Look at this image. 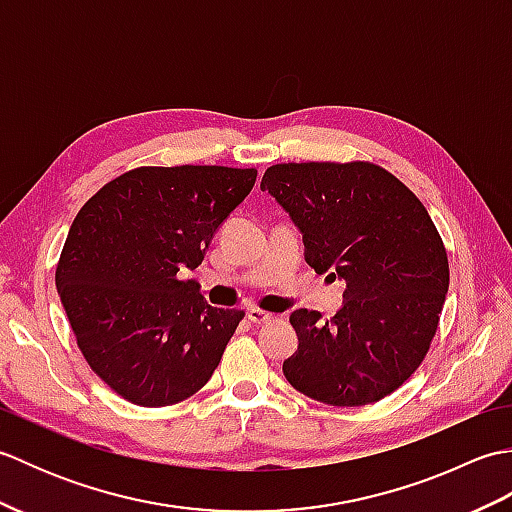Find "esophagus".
Masks as SVG:
<instances>
[{"label":"esophagus","mask_w":512,"mask_h":512,"mask_svg":"<svg viewBox=\"0 0 512 512\" xmlns=\"http://www.w3.org/2000/svg\"><path fill=\"white\" fill-rule=\"evenodd\" d=\"M275 319H277V314H270V312L257 310V308L248 310V321H250V323H255V325H266V323L275 321Z\"/></svg>","instance_id":"1"}]
</instances>
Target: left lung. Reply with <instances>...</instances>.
<instances>
[{"mask_svg": "<svg viewBox=\"0 0 512 512\" xmlns=\"http://www.w3.org/2000/svg\"><path fill=\"white\" fill-rule=\"evenodd\" d=\"M268 191L303 235L319 275L345 281L330 321L295 310L284 376L301 394L361 407L396 391L429 352L449 290V259L422 202L372 162L268 167Z\"/></svg>", "mask_w": 512, "mask_h": 512, "instance_id": "obj_1", "label": "left lung"}]
</instances>
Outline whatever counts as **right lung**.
<instances>
[{"instance_id": "obj_1", "label": "right lung", "mask_w": 512, "mask_h": 512, "mask_svg": "<svg viewBox=\"0 0 512 512\" xmlns=\"http://www.w3.org/2000/svg\"><path fill=\"white\" fill-rule=\"evenodd\" d=\"M255 178L257 169L138 167L74 217L57 290L85 361L118 396L176 405L220 365L244 312L209 306L178 273L202 264Z\"/></svg>"}]
</instances>
